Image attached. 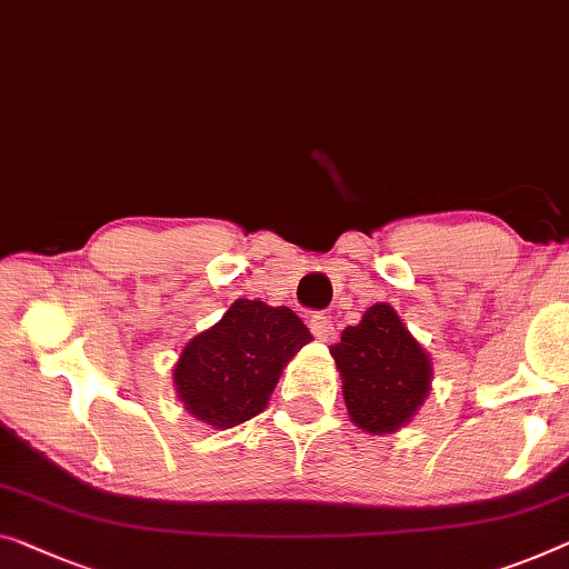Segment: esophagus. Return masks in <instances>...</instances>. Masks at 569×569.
<instances>
[{
    "label": "esophagus",
    "instance_id": "1",
    "mask_svg": "<svg viewBox=\"0 0 569 569\" xmlns=\"http://www.w3.org/2000/svg\"><path fill=\"white\" fill-rule=\"evenodd\" d=\"M309 329L311 335L319 339V342H335L337 339V329L332 325V319L325 317V313H313L309 319Z\"/></svg>",
    "mask_w": 569,
    "mask_h": 569
}]
</instances>
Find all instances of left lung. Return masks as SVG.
Instances as JSON below:
<instances>
[{"instance_id":"obj_1","label":"left lung","mask_w":569,"mask_h":569,"mask_svg":"<svg viewBox=\"0 0 569 569\" xmlns=\"http://www.w3.org/2000/svg\"><path fill=\"white\" fill-rule=\"evenodd\" d=\"M329 352L342 376L347 413L368 435H393L431 391L429 355L391 303H372Z\"/></svg>"}]
</instances>
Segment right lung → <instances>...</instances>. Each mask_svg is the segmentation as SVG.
Instances as JSON below:
<instances>
[{
	"mask_svg": "<svg viewBox=\"0 0 569 569\" xmlns=\"http://www.w3.org/2000/svg\"><path fill=\"white\" fill-rule=\"evenodd\" d=\"M311 342L288 307L237 299L224 317L186 342L173 368L186 411L214 429L250 421L266 409L283 368Z\"/></svg>",
	"mask_w": 569,
	"mask_h": 569,
	"instance_id": "obj_1",
	"label": "right lung"
}]
</instances>
